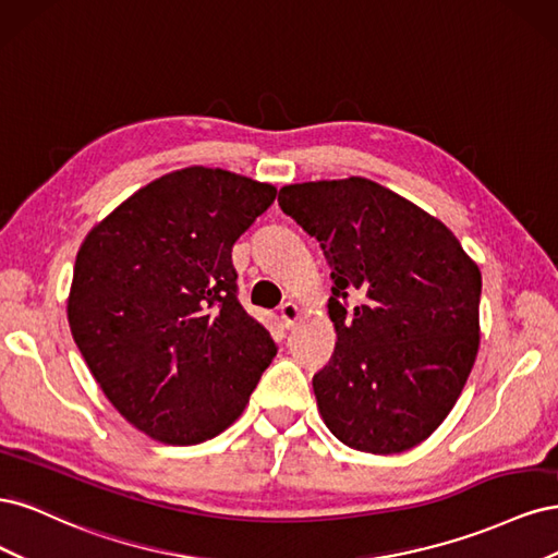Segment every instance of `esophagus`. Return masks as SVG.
<instances>
[{"label":"esophagus","instance_id":"1","mask_svg":"<svg viewBox=\"0 0 558 558\" xmlns=\"http://www.w3.org/2000/svg\"><path fill=\"white\" fill-rule=\"evenodd\" d=\"M279 314H281L283 328H293L295 320L300 318V310H298L295 302H283V305L279 307Z\"/></svg>","mask_w":558,"mask_h":558}]
</instances>
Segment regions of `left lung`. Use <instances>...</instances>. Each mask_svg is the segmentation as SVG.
Returning a JSON list of instances; mask_svg holds the SVG:
<instances>
[{
  "label": "left lung",
  "instance_id": "8db88e82",
  "mask_svg": "<svg viewBox=\"0 0 558 558\" xmlns=\"http://www.w3.org/2000/svg\"><path fill=\"white\" fill-rule=\"evenodd\" d=\"M279 207L332 269L337 344L312 379L326 426L369 453L424 442L477 356L480 267L445 223L361 177L286 185Z\"/></svg>",
  "mask_w": 558,
  "mask_h": 558
}]
</instances>
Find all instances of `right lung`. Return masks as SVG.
I'll use <instances>...</instances> for the list:
<instances>
[{
    "mask_svg": "<svg viewBox=\"0 0 558 558\" xmlns=\"http://www.w3.org/2000/svg\"><path fill=\"white\" fill-rule=\"evenodd\" d=\"M277 197L209 167L160 177L81 244L70 328L105 396L167 445L226 430L277 344L240 305L232 246Z\"/></svg>",
    "mask_w": 558,
    "mask_h": 558,
    "instance_id": "1",
    "label": "right lung"
}]
</instances>
